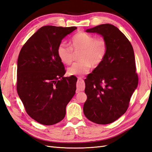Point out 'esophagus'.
Returning <instances> with one entry per match:
<instances>
[{
  "instance_id": "34e87169",
  "label": "esophagus",
  "mask_w": 152,
  "mask_h": 152,
  "mask_svg": "<svg viewBox=\"0 0 152 152\" xmlns=\"http://www.w3.org/2000/svg\"><path fill=\"white\" fill-rule=\"evenodd\" d=\"M85 88V84L84 80L83 79H81L80 77H79L78 78V81H77V91H83Z\"/></svg>"
}]
</instances>
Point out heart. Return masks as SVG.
<instances>
[{
    "instance_id": "obj_1",
    "label": "heart",
    "mask_w": 152,
    "mask_h": 152,
    "mask_svg": "<svg viewBox=\"0 0 152 152\" xmlns=\"http://www.w3.org/2000/svg\"><path fill=\"white\" fill-rule=\"evenodd\" d=\"M81 50L80 61L75 62L68 68L71 75L83 76L87 73L91 67H97L104 61L108 51V44L103 39L95 37L84 32H78L71 39V48L64 43L59 44L57 55L60 60L66 64H70L73 59V51Z\"/></svg>"
}]
</instances>
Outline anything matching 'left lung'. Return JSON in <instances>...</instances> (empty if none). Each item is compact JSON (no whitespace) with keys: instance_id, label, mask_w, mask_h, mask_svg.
Instances as JSON below:
<instances>
[{"instance_id":"left-lung-1","label":"left lung","mask_w":152,"mask_h":152,"mask_svg":"<svg viewBox=\"0 0 152 152\" xmlns=\"http://www.w3.org/2000/svg\"><path fill=\"white\" fill-rule=\"evenodd\" d=\"M86 31L102 36L108 51L102 63L84 80L87 100L83 112L95 123L110 124L126 112L137 87L134 49L126 37L112 24H101Z\"/></svg>"}]
</instances>
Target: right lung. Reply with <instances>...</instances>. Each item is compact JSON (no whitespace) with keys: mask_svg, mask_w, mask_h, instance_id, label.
I'll use <instances>...</instances> for the list:
<instances>
[{"mask_svg":"<svg viewBox=\"0 0 152 152\" xmlns=\"http://www.w3.org/2000/svg\"><path fill=\"white\" fill-rule=\"evenodd\" d=\"M76 29L43 26L20 51L17 93L27 113L39 123L53 125L63 119L66 106L75 94L77 77H63L64 66L57 51L62 40Z\"/></svg>","mask_w":152,"mask_h":152,"instance_id":"obj_1","label":"right lung"}]
</instances>
